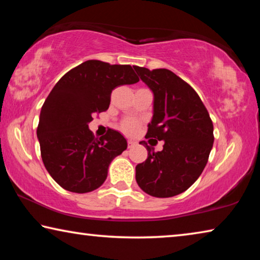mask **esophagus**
Here are the masks:
<instances>
[{"instance_id": "34e87169", "label": "esophagus", "mask_w": 260, "mask_h": 260, "mask_svg": "<svg viewBox=\"0 0 260 260\" xmlns=\"http://www.w3.org/2000/svg\"><path fill=\"white\" fill-rule=\"evenodd\" d=\"M127 143H128V148H132V147H134L135 144H136V142L134 140H128L127 141Z\"/></svg>"}]
</instances>
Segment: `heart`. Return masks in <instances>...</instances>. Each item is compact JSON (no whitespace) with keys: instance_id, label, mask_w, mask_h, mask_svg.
Returning a JSON list of instances; mask_svg holds the SVG:
<instances>
[{"instance_id":"1","label":"heart","mask_w":260,"mask_h":260,"mask_svg":"<svg viewBox=\"0 0 260 260\" xmlns=\"http://www.w3.org/2000/svg\"><path fill=\"white\" fill-rule=\"evenodd\" d=\"M139 121L135 119H132V118H127L124 121L121 122L120 128L126 134H134L139 129Z\"/></svg>"}]
</instances>
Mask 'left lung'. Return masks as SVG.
Masks as SVG:
<instances>
[{
    "mask_svg": "<svg viewBox=\"0 0 260 260\" xmlns=\"http://www.w3.org/2000/svg\"><path fill=\"white\" fill-rule=\"evenodd\" d=\"M153 94V114L146 138L164 141L161 151L147 148L146 161L135 167V179L153 197L179 195L199 179L213 146V124L191 86L166 69L134 67Z\"/></svg>",
    "mask_w": 260,
    "mask_h": 260,
    "instance_id": "1",
    "label": "left lung"
}]
</instances>
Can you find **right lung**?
I'll list each match as a JSON object with an SVG mask.
<instances>
[{"mask_svg": "<svg viewBox=\"0 0 260 260\" xmlns=\"http://www.w3.org/2000/svg\"><path fill=\"white\" fill-rule=\"evenodd\" d=\"M138 81L131 65L90 59L70 70L52 88L41 108L37 135L43 164L61 188L85 193L102 186L127 141L113 129L95 138L88 124L95 113L108 110L114 88Z\"/></svg>", "mask_w": 260, "mask_h": 260, "instance_id": "add662e5", "label": "right lung"}]
</instances>
